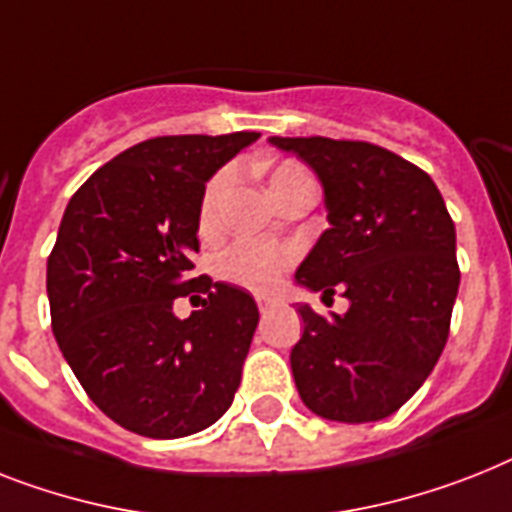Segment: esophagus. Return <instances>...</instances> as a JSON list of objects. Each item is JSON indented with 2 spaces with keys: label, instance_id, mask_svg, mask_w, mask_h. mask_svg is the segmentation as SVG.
Instances as JSON below:
<instances>
[{
  "label": "esophagus",
  "instance_id": "1",
  "mask_svg": "<svg viewBox=\"0 0 512 512\" xmlns=\"http://www.w3.org/2000/svg\"><path fill=\"white\" fill-rule=\"evenodd\" d=\"M270 305H273V299L270 297H257V307H260V313H265Z\"/></svg>",
  "mask_w": 512,
  "mask_h": 512
}]
</instances>
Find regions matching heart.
Masks as SVG:
<instances>
[{
  "instance_id": "obj_1",
  "label": "heart",
  "mask_w": 512,
  "mask_h": 512,
  "mask_svg": "<svg viewBox=\"0 0 512 512\" xmlns=\"http://www.w3.org/2000/svg\"><path fill=\"white\" fill-rule=\"evenodd\" d=\"M310 178L305 170L299 168L297 162H281L268 173V191L270 197L276 199L281 191H286L292 184ZM228 186V173H218V176L207 184L205 197H202V207H199V223L202 228H210L215 223V213H218L220 197ZM292 263V249L276 247V244H260V242H236L228 249L226 255L220 257V273L236 284L249 286V289H270L276 284L278 276L284 273L286 265Z\"/></svg>"
}]
</instances>
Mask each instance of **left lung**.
Returning <instances> with one entry per match:
<instances>
[{"label": "left lung", "instance_id": "left-lung-1", "mask_svg": "<svg viewBox=\"0 0 512 512\" xmlns=\"http://www.w3.org/2000/svg\"><path fill=\"white\" fill-rule=\"evenodd\" d=\"M310 165L323 186L328 228L299 263L307 292L344 289L347 313L299 305L305 331L292 347L297 392L315 415L381 421L434 371L450 334L460 270L455 223L421 168L368 141L270 136Z\"/></svg>", "mask_w": 512, "mask_h": 512}]
</instances>
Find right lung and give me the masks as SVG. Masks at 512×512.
<instances>
[{
    "label": "right lung",
    "mask_w": 512,
    "mask_h": 512,
    "mask_svg": "<svg viewBox=\"0 0 512 512\" xmlns=\"http://www.w3.org/2000/svg\"><path fill=\"white\" fill-rule=\"evenodd\" d=\"M257 139L141 141L65 207L47 263L54 339L91 402L134 434H197L234 402L260 321L255 299L210 281L189 318L173 313V299L197 281L189 270L205 184Z\"/></svg>",
    "instance_id": "right-lung-1"
}]
</instances>
